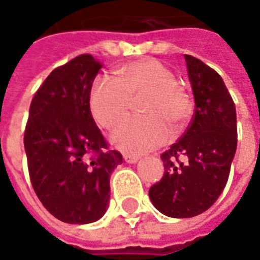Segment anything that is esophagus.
<instances>
[{
	"label": "esophagus",
	"instance_id": "34e87169",
	"mask_svg": "<svg viewBox=\"0 0 260 260\" xmlns=\"http://www.w3.org/2000/svg\"><path fill=\"white\" fill-rule=\"evenodd\" d=\"M123 159L129 164H135L139 159L138 155H132V154H123Z\"/></svg>",
	"mask_w": 260,
	"mask_h": 260
}]
</instances>
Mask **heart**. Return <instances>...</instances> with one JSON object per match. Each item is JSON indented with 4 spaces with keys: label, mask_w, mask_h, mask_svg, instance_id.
I'll return each instance as SVG.
<instances>
[{
    "label": "heart",
    "mask_w": 260,
    "mask_h": 260,
    "mask_svg": "<svg viewBox=\"0 0 260 260\" xmlns=\"http://www.w3.org/2000/svg\"><path fill=\"white\" fill-rule=\"evenodd\" d=\"M170 68L155 58H142L118 70V79L102 77L90 92V111L94 121L112 129L129 115L132 101L147 96L139 111L144 118L119 125L111 137L115 147L128 154H142L159 147L174 131L191 118V94L177 83Z\"/></svg>",
    "instance_id": "1"
}]
</instances>
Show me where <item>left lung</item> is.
<instances>
[{
    "instance_id": "left-lung-1",
    "label": "left lung",
    "mask_w": 260,
    "mask_h": 260,
    "mask_svg": "<svg viewBox=\"0 0 260 260\" xmlns=\"http://www.w3.org/2000/svg\"><path fill=\"white\" fill-rule=\"evenodd\" d=\"M194 94V115L183 137L162 152L166 173L149 188L162 214L185 219L202 214L228 183L237 147L236 108L220 75L184 54Z\"/></svg>"
}]
</instances>
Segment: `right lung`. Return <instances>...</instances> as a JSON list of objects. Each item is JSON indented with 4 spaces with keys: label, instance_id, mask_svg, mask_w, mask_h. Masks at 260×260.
<instances>
[{
    "label": "right lung",
    "instance_id": "obj_1",
    "mask_svg": "<svg viewBox=\"0 0 260 260\" xmlns=\"http://www.w3.org/2000/svg\"><path fill=\"white\" fill-rule=\"evenodd\" d=\"M102 63L80 54L56 68L32 98L24 132L28 174L43 206L70 224L93 223L109 203V178L122 164L90 112Z\"/></svg>",
    "mask_w": 260,
    "mask_h": 260
}]
</instances>
